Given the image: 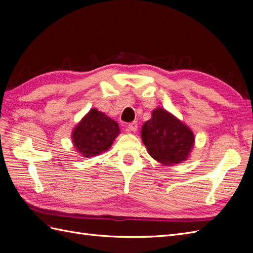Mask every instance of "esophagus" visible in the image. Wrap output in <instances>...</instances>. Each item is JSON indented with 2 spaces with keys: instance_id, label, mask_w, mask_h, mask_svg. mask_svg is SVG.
I'll return each instance as SVG.
<instances>
[{
  "instance_id": "34e87169",
  "label": "esophagus",
  "mask_w": 253,
  "mask_h": 253,
  "mask_svg": "<svg viewBox=\"0 0 253 253\" xmlns=\"http://www.w3.org/2000/svg\"><path fill=\"white\" fill-rule=\"evenodd\" d=\"M138 129V123L137 122H132L130 124L127 125V131H131V132H135Z\"/></svg>"
}]
</instances>
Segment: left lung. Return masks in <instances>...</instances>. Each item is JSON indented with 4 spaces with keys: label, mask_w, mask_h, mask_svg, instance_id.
I'll return each mask as SVG.
<instances>
[{
    "label": "left lung",
    "mask_w": 253,
    "mask_h": 253,
    "mask_svg": "<svg viewBox=\"0 0 253 253\" xmlns=\"http://www.w3.org/2000/svg\"><path fill=\"white\" fill-rule=\"evenodd\" d=\"M141 138L148 154L165 166L187 160L194 145L191 129L163 108L152 112V119L142 126Z\"/></svg>",
    "instance_id": "left-lung-1"
}]
</instances>
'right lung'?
<instances>
[{
    "mask_svg": "<svg viewBox=\"0 0 253 253\" xmlns=\"http://www.w3.org/2000/svg\"><path fill=\"white\" fill-rule=\"evenodd\" d=\"M119 134L118 123L92 109L74 128L71 138L77 152L88 158L106 152Z\"/></svg>",
    "mask_w": 253,
    "mask_h": 253,
    "instance_id": "right-lung-1",
    "label": "right lung"
}]
</instances>
